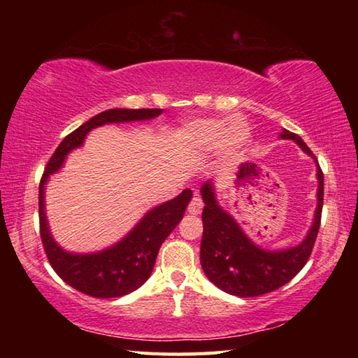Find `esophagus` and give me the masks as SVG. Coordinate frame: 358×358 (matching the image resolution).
<instances>
[{"mask_svg": "<svg viewBox=\"0 0 358 358\" xmlns=\"http://www.w3.org/2000/svg\"><path fill=\"white\" fill-rule=\"evenodd\" d=\"M201 210H203V200H201V196L199 194H195L194 199L191 200V203H189L187 212H189V214H192V215H199V214H201Z\"/></svg>", "mask_w": 358, "mask_h": 358, "instance_id": "1", "label": "esophagus"}]
</instances>
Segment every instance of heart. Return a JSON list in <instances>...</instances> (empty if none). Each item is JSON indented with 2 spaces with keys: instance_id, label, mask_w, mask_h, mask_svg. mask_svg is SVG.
Here are the masks:
<instances>
[{
  "instance_id": "obj_1",
  "label": "heart",
  "mask_w": 358,
  "mask_h": 358,
  "mask_svg": "<svg viewBox=\"0 0 358 358\" xmlns=\"http://www.w3.org/2000/svg\"><path fill=\"white\" fill-rule=\"evenodd\" d=\"M185 140L199 150H215L220 148L224 159L238 157L246 149L252 134L240 118H204L195 120L183 127Z\"/></svg>"
}]
</instances>
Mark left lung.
<instances>
[{
    "instance_id": "obj_1",
    "label": "left lung",
    "mask_w": 358,
    "mask_h": 358,
    "mask_svg": "<svg viewBox=\"0 0 358 358\" xmlns=\"http://www.w3.org/2000/svg\"><path fill=\"white\" fill-rule=\"evenodd\" d=\"M281 140H292L306 155L315 162L317 167V208L313 224L299 245L286 249H264L250 240L229 212L223 209L217 199L215 180L204 181L200 194L204 203L201 214L203 238L200 262L206 277L226 294L237 296H258L275 291L291 281L299 273L313 252L320 227L323 208V172L306 143L299 135L283 131ZM255 172L250 166L243 172Z\"/></svg>"
}]
</instances>
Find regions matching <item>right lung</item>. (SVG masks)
Masks as SVG:
<instances>
[{
    "label": "right lung",
    "mask_w": 358,
    "mask_h": 358,
    "mask_svg": "<svg viewBox=\"0 0 358 358\" xmlns=\"http://www.w3.org/2000/svg\"><path fill=\"white\" fill-rule=\"evenodd\" d=\"M162 109H109L87 120L59 143L49 159L40 183V234L43 246L59 278L77 291L95 299H118L136 291L154 271L158 250L178 226L192 199L185 189L175 199L152 208L123 238L95 252H71L57 243L45 214V185L62 169L67 155L85 144L90 131L106 124L148 121L162 115Z\"/></svg>",
    "instance_id": "1"
}]
</instances>
